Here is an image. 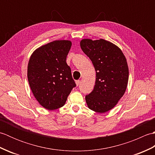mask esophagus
<instances>
[{"instance_id": "34e87169", "label": "esophagus", "mask_w": 155, "mask_h": 155, "mask_svg": "<svg viewBox=\"0 0 155 155\" xmlns=\"http://www.w3.org/2000/svg\"><path fill=\"white\" fill-rule=\"evenodd\" d=\"M75 83H76V84H77V86H78V85L80 84L81 81H80L79 80H78V81H75Z\"/></svg>"}]
</instances>
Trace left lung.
Listing matches in <instances>:
<instances>
[{
    "mask_svg": "<svg viewBox=\"0 0 155 155\" xmlns=\"http://www.w3.org/2000/svg\"><path fill=\"white\" fill-rule=\"evenodd\" d=\"M80 45L96 71L94 89L85 97L86 103L91 110L104 113L116 106L127 89L129 74L127 59L119 47L103 38H84Z\"/></svg>",
    "mask_w": 155,
    "mask_h": 155,
    "instance_id": "obj_1",
    "label": "left lung"
}]
</instances>
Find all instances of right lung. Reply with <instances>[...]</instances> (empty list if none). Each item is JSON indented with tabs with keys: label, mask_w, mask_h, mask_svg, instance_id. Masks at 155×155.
<instances>
[{
	"label": "right lung",
	"mask_w": 155,
	"mask_h": 155,
	"mask_svg": "<svg viewBox=\"0 0 155 155\" xmlns=\"http://www.w3.org/2000/svg\"><path fill=\"white\" fill-rule=\"evenodd\" d=\"M71 45L68 40L52 41L36 49L29 59L28 83L35 98L46 109L64 106L76 87L66 62Z\"/></svg>",
	"instance_id": "obj_1"
}]
</instances>
